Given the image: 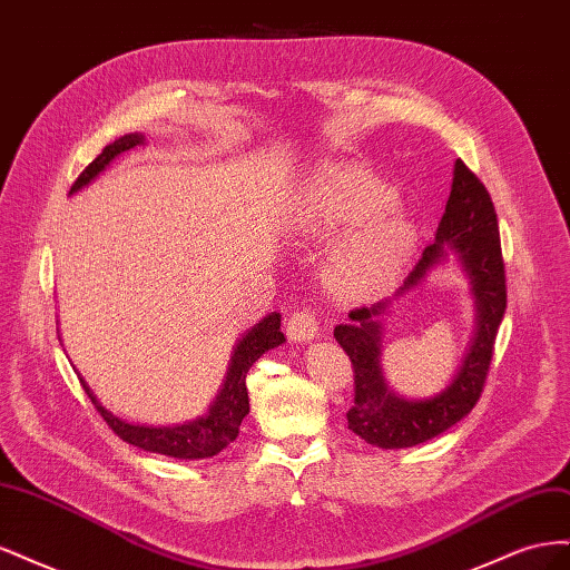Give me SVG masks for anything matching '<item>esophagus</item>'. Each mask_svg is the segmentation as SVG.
<instances>
[{
	"mask_svg": "<svg viewBox=\"0 0 570 570\" xmlns=\"http://www.w3.org/2000/svg\"><path fill=\"white\" fill-rule=\"evenodd\" d=\"M287 335L295 342H312L318 335V318L308 308L295 312L287 318Z\"/></svg>",
	"mask_w": 570,
	"mask_h": 570,
	"instance_id": "1",
	"label": "esophagus"
}]
</instances>
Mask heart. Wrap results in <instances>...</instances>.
Listing matches in <instances>:
<instances>
[{"mask_svg": "<svg viewBox=\"0 0 570 570\" xmlns=\"http://www.w3.org/2000/svg\"><path fill=\"white\" fill-rule=\"evenodd\" d=\"M394 206V189L352 164L318 168L302 189L297 223L306 237L331 239L351 230L327 262V283L337 295H368L409 264L416 228Z\"/></svg>", "mask_w": 570, "mask_h": 570, "instance_id": "heart-1", "label": "heart"}]
</instances>
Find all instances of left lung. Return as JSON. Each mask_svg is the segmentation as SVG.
Returning a JSON list of instances; mask_svg holds the SVG:
<instances>
[{"label":"left lung","mask_w":570,"mask_h":570,"mask_svg":"<svg viewBox=\"0 0 570 570\" xmlns=\"http://www.w3.org/2000/svg\"><path fill=\"white\" fill-rule=\"evenodd\" d=\"M454 253L472 283L476 299V333L455 381L428 401H404L392 393L380 368V316L394 299L417 286L435 265ZM507 312V275L497 212L490 193L461 159L454 164L452 193L446 199L435 243L423 249L404 285L371 306L350 312V323L335 327V340L354 368V406L347 411L352 433L381 450H406L450 430L478 404L488 381L499 323Z\"/></svg>","instance_id":"left-lung-1"}]
</instances>
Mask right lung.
I'll list each match as a JSON object with an SVG mask.
<instances>
[{
	"label": "right lung",
	"mask_w": 570,
	"mask_h": 570,
	"mask_svg": "<svg viewBox=\"0 0 570 570\" xmlns=\"http://www.w3.org/2000/svg\"><path fill=\"white\" fill-rule=\"evenodd\" d=\"M137 145H145V135L130 132V135L118 137L116 142L107 145L105 151H101L73 183L71 195L78 193V189H82L85 185H90L101 170L118 157V154H124ZM283 342H285V335L281 333V314L273 312L266 318L258 321L252 331L243 335V340H237L230 366H228V375L226 381H223V387L216 394L209 411L195 421H185L178 425H135L128 421H120L111 411H107L97 402V396L90 392L88 383H85L82 377H80V385L85 387V392H88L95 409L101 413V419L107 421V425L124 442L140 446L145 452L174 456V459H209V456H216L220 450H226V446L237 438L239 425H243V419L249 413V394H247L249 368L256 364L258 356H264L273 347H281Z\"/></svg>",
	"instance_id": "1"
}]
</instances>
